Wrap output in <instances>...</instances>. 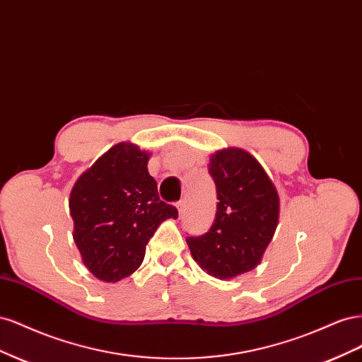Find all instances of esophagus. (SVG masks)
Masks as SVG:
<instances>
[{
    "instance_id": "34e87169",
    "label": "esophagus",
    "mask_w": 362,
    "mask_h": 362,
    "mask_svg": "<svg viewBox=\"0 0 362 362\" xmlns=\"http://www.w3.org/2000/svg\"><path fill=\"white\" fill-rule=\"evenodd\" d=\"M177 208H178V213H180V216H182V214H184V211H185V201H180V202L177 204Z\"/></svg>"
}]
</instances>
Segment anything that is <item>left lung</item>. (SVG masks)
<instances>
[{"instance_id":"8db88e82","label":"left lung","mask_w":362,"mask_h":362,"mask_svg":"<svg viewBox=\"0 0 362 362\" xmlns=\"http://www.w3.org/2000/svg\"><path fill=\"white\" fill-rule=\"evenodd\" d=\"M208 172L218 199L214 222L185 240L208 275L231 279L259 264L278 225L279 196L258 160L240 148L217 151Z\"/></svg>"}]
</instances>
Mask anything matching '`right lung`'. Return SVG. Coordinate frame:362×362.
Segmentation results:
<instances>
[{
    "label": "right lung",
    "mask_w": 362,
    "mask_h": 362,
    "mask_svg": "<svg viewBox=\"0 0 362 362\" xmlns=\"http://www.w3.org/2000/svg\"><path fill=\"white\" fill-rule=\"evenodd\" d=\"M148 161L146 151L122 141L74 184V242L98 279L117 282L134 273L161 222L178 217L177 208L160 201Z\"/></svg>",
    "instance_id": "right-lung-1"
}]
</instances>
